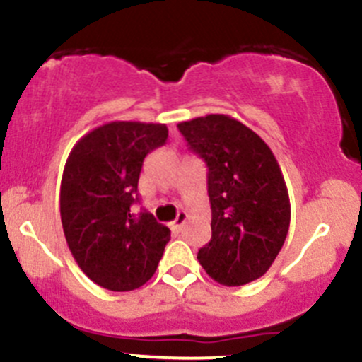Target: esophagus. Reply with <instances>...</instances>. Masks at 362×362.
Segmentation results:
<instances>
[{"mask_svg": "<svg viewBox=\"0 0 362 362\" xmlns=\"http://www.w3.org/2000/svg\"><path fill=\"white\" fill-rule=\"evenodd\" d=\"M187 218H189L187 213L180 211L177 215V218H175L173 222H171V229H173V230H182V227H184V223L187 222Z\"/></svg>", "mask_w": 362, "mask_h": 362, "instance_id": "34e87169", "label": "esophagus"}]
</instances>
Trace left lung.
<instances>
[{"mask_svg": "<svg viewBox=\"0 0 362 362\" xmlns=\"http://www.w3.org/2000/svg\"><path fill=\"white\" fill-rule=\"evenodd\" d=\"M208 168L211 239L197 251L208 276L243 286L269 271L290 229V197L267 144L226 114L178 123Z\"/></svg>", "mask_w": 362, "mask_h": 362, "instance_id": "1", "label": "left lung"}]
</instances>
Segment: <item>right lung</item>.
<instances>
[{
	"label": "right lung",
	"instance_id": "right-lung-1",
	"mask_svg": "<svg viewBox=\"0 0 362 362\" xmlns=\"http://www.w3.org/2000/svg\"><path fill=\"white\" fill-rule=\"evenodd\" d=\"M166 124L112 121L86 133L67 158L60 218L72 257L98 286L136 290L154 276L170 229L132 213L146 156L165 146Z\"/></svg>",
	"mask_w": 362,
	"mask_h": 362
}]
</instances>
